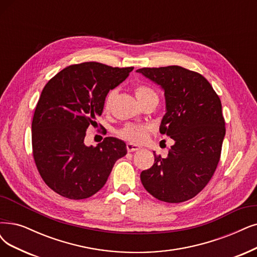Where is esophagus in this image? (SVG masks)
Returning <instances> with one entry per match:
<instances>
[{"label": "esophagus", "instance_id": "esophagus-1", "mask_svg": "<svg viewBox=\"0 0 257 257\" xmlns=\"http://www.w3.org/2000/svg\"><path fill=\"white\" fill-rule=\"evenodd\" d=\"M140 149H141V147L138 146V145L131 144V143L127 144V151H128V153H134V151H138Z\"/></svg>", "mask_w": 257, "mask_h": 257}]
</instances>
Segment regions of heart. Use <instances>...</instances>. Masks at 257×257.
<instances>
[{
	"instance_id": "obj_1",
	"label": "heart",
	"mask_w": 257,
	"mask_h": 257,
	"mask_svg": "<svg viewBox=\"0 0 257 257\" xmlns=\"http://www.w3.org/2000/svg\"><path fill=\"white\" fill-rule=\"evenodd\" d=\"M135 94H136L138 100L141 103L146 101L149 98H154V97L158 98L157 93L150 87H148V85L143 84V83H140V84L136 85ZM115 95H116L115 90H112L108 93V95L106 96V99H104V102H103V110L104 111H109V109L111 107V103H112L114 97H115ZM149 131H150V128L146 125L128 123V125L123 126L121 129H119L117 134L123 140L134 142V143H141L142 141L145 140Z\"/></svg>"
}]
</instances>
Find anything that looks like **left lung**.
I'll list each match as a JSON object with an SVG mask.
<instances>
[{"label": "left lung", "instance_id": "obj_1", "mask_svg": "<svg viewBox=\"0 0 257 257\" xmlns=\"http://www.w3.org/2000/svg\"><path fill=\"white\" fill-rule=\"evenodd\" d=\"M137 72L164 90L160 132L175 141L166 158L155 155L154 165L141 173L142 184L161 201L184 202L205 187L220 160L225 136L220 98L201 74L182 66Z\"/></svg>", "mask_w": 257, "mask_h": 257}]
</instances>
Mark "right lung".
<instances>
[{
	"instance_id": "add662e5",
	"label": "right lung",
	"mask_w": 257,
	"mask_h": 257,
	"mask_svg": "<svg viewBox=\"0 0 257 257\" xmlns=\"http://www.w3.org/2000/svg\"><path fill=\"white\" fill-rule=\"evenodd\" d=\"M134 66L113 68L99 62L66 66L49 80L32 122L33 156L45 184L62 197L80 200L106 184L127 147L115 138L85 146V131L96 123L110 90L125 80Z\"/></svg>"
}]
</instances>
